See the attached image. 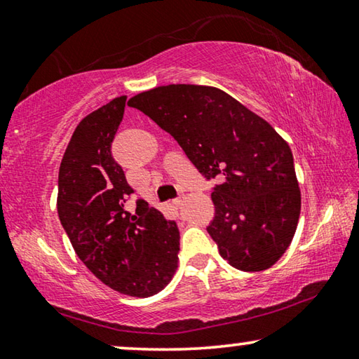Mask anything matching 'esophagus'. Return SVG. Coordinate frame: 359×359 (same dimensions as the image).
Returning a JSON list of instances; mask_svg holds the SVG:
<instances>
[{
  "instance_id": "34e87169",
  "label": "esophagus",
  "mask_w": 359,
  "mask_h": 359,
  "mask_svg": "<svg viewBox=\"0 0 359 359\" xmlns=\"http://www.w3.org/2000/svg\"><path fill=\"white\" fill-rule=\"evenodd\" d=\"M172 204H174V206H175V208H180V206H182V204H184V198H182V196H179V198H175V200L172 201Z\"/></svg>"
}]
</instances>
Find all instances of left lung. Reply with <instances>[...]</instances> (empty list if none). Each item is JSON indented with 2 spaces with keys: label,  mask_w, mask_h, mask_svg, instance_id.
Segmentation results:
<instances>
[{
  "label": "left lung",
  "mask_w": 359,
  "mask_h": 359,
  "mask_svg": "<svg viewBox=\"0 0 359 359\" xmlns=\"http://www.w3.org/2000/svg\"><path fill=\"white\" fill-rule=\"evenodd\" d=\"M177 140L206 179H217L208 233L243 271L275 265L291 244L300 189L287 142L264 118L212 86L168 84L128 102Z\"/></svg>",
  "instance_id": "obj_1"
}]
</instances>
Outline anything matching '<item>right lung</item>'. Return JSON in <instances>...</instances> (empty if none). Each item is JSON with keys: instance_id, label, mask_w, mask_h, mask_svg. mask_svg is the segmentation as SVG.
<instances>
[{"instance_id": "obj_1", "label": "right lung", "mask_w": 359, "mask_h": 359, "mask_svg": "<svg viewBox=\"0 0 359 359\" xmlns=\"http://www.w3.org/2000/svg\"><path fill=\"white\" fill-rule=\"evenodd\" d=\"M126 95L84 116L59 169L57 212L75 252L99 280L130 297H150L172 280L179 262V229L144 200L124 209L130 189L111 156Z\"/></svg>"}]
</instances>
